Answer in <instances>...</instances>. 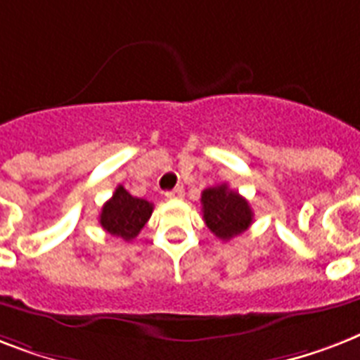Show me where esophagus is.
I'll use <instances>...</instances> for the list:
<instances>
[{"label": "esophagus", "mask_w": 360, "mask_h": 360, "mask_svg": "<svg viewBox=\"0 0 360 360\" xmlns=\"http://www.w3.org/2000/svg\"><path fill=\"white\" fill-rule=\"evenodd\" d=\"M165 197L167 198H182L184 197V188H182V186H178V188H174L172 191H167Z\"/></svg>", "instance_id": "obj_1"}]
</instances>
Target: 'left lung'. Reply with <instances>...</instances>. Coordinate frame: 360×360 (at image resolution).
Wrapping results in <instances>:
<instances>
[{"instance_id": "obj_1", "label": "left lung", "mask_w": 360, "mask_h": 360, "mask_svg": "<svg viewBox=\"0 0 360 360\" xmlns=\"http://www.w3.org/2000/svg\"><path fill=\"white\" fill-rule=\"evenodd\" d=\"M200 202H202L204 223L219 240H232L251 226V206L226 184L204 189Z\"/></svg>"}]
</instances>
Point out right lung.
Instances as JSON below:
<instances>
[{
	"instance_id": "1",
	"label": "right lung",
	"mask_w": 360,
	"mask_h": 360,
	"mask_svg": "<svg viewBox=\"0 0 360 360\" xmlns=\"http://www.w3.org/2000/svg\"><path fill=\"white\" fill-rule=\"evenodd\" d=\"M154 204L130 195L122 186L115 189L113 197L102 206L100 225L111 236L124 241L134 240L139 234L146 221L150 219Z\"/></svg>"
}]
</instances>
